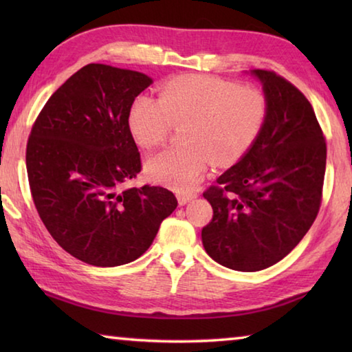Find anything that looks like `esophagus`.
Instances as JSON below:
<instances>
[{"mask_svg":"<svg viewBox=\"0 0 352 352\" xmlns=\"http://www.w3.org/2000/svg\"><path fill=\"white\" fill-rule=\"evenodd\" d=\"M177 199H178V204L183 206V205H186L188 201L195 199V194L194 192H180L177 195Z\"/></svg>","mask_w":352,"mask_h":352,"instance_id":"1","label":"esophagus"}]
</instances>
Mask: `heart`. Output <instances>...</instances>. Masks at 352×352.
I'll return each mask as SVG.
<instances>
[{"instance_id":"heart-1","label":"heart","mask_w":352,"mask_h":352,"mask_svg":"<svg viewBox=\"0 0 352 352\" xmlns=\"http://www.w3.org/2000/svg\"><path fill=\"white\" fill-rule=\"evenodd\" d=\"M269 102L254 88L204 74L178 76L164 83L160 98L138 96L127 126L141 147L166 141L174 124L182 129L183 146L164 148L146 163L147 175L177 190L192 189L211 162L231 164L259 138Z\"/></svg>"}]
</instances>
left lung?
Instances as JSON below:
<instances>
[{
	"instance_id": "obj_1",
	"label": "left lung",
	"mask_w": 352,
	"mask_h": 352,
	"mask_svg": "<svg viewBox=\"0 0 352 352\" xmlns=\"http://www.w3.org/2000/svg\"><path fill=\"white\" fill-rule=\"evenodd\" d=\"M252 73L269 102L265 126L204 192L212 206L201 230L206 253L239 272L264 270L300 243L320 211L326 170V140L305 94L275 71Z\"/></svg>"
}]
</instances>
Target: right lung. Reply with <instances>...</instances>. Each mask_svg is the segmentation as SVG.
<instances>
[{"label": "right lung", "instance_id": "add662e5", "mask_svg": "<svg viewBox=\"0 0 352 352\" xmlns=\"http://www.w3.org/2000/svg\"><path fill=\"white\" fill-rule=\"evenodd\" d=\"M151 83L138 71L87 65L47 99L29 135L28 180L41 222L90 265L138 259L178 205L162 186L124 188L141 172L127 115Z\"/></svg>", "mask_w": 352, "mask_h": 352}]
</instances>
